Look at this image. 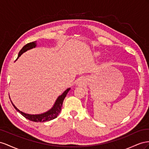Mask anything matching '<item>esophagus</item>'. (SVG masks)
<instances>
[{
  "mask_svg": "<svg viewBox=\"0 0 149 149\" xmlns=\"http://www.w3.org/2000/svg\"><path fill=\"white\" fill-rule=\"evenodd\" d=\"M84 78H80L78 81H77V84L79 85V86H83V85H84Z\"/></svg>",
  "mask_w": 149,
  "mask_h": 149,
  "instance_id": "34e87169",
  "label": "esophagus"
}]
</instances>
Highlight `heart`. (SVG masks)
Returning <instances> with one entry per match:
<instances>
[{"instance_id": "obj_1", "label": "heart", "mask_w": 149, "mask_h": 149, "mask_svg": "<svg viewBox=\"0 0 149 149\" xmlns=\"http://www.w3.org/2000/svg\"><path fill=\"white\" fill-rule=\"evenodd\" d=\"M100 53L99 52H95L94 53V56L95 57H99L100 56Z\"/></svg>"}]
</instances>
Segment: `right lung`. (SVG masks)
<instances>
[{
	"mask_svg": "<svg viewBox=\"0 0 149 149\" xmlns=\"http://www.w3.org/2000/svg\"><path fill=\"white\" fill-rule=\"evenodd\" d=\"M36 47V42H30V43L24 45L22 47V49L20 50L17 58H19V57L24 52H26V51L28 50L35 48ZM17 58L16 60H17ZM70 90V88H67L66 91L63 92V93L61 95L58 96V97L56 100V102H55L52 109H50L49 110H48L47 112H46L43 113H41V114L31 115V114L25 113L24 112L20 111V110L14 105V104L12 103V101H11V102H12V105H13L14 108L17 110V111H18L20 113L22 114L25 118H27V119L29 120L36 122H46V121H49V120L54 119V118H56L58 116V113L61 112L63 100H64L65 97H66L68 92H69Z\"/></svg>",
	"mask_w": 149,
	"mask_h": 149,
	"instance_id": "1",
	"label": "right lung"
}]
</instances>
